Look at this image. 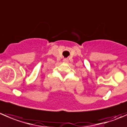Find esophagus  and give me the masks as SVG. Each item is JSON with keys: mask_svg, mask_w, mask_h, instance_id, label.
I'll use <instances>...</instances> for the list:
<instances>
[{"mask_svg": "<svg viewBox=\"0 0 127 127\" xmlns=\"http://www.w3.org/2000/svg\"><path fill=\"white\" fill-rule=\"evenodd\" d=\"M63 61H64V62H66V63H67V62H68V60H67V59H66V58L64 59Z\"/></svg>", "mask_w": 127, "mask_h": 127, "instance_id": "esophagus-1", "label": "esophagus"}]
</instances>
